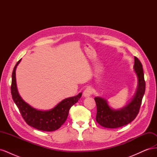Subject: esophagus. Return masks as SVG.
<instances>
[{"label":"esophagus","instance_id":"esophagus-1","mask_svg":"<svg viewBox=\"0 0 157 157\" xmlns=\"http://www.w3.org/2000/svg\"><path fill=\"white\" fill-rule=\"evenodd\" d=\"M93 89L92 87L90 86H88L87 87L86 89L84 90V91L83 92V95L84 97H88V96H90L91 95L93 94Z\"/></svg>","mask_w":157,"mask_h":157}]
</instances>
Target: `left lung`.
I'll return each instance as SVG.
<instances>
[{
  "mask_svg": "<svg viewBox=\"0 0 157 157\" xmlns=\"http://www.w3.org/2000/svg\"><path fill=\"white\" fill-rule=\"evenodd\" d=\"M134 70L138 78V87L134 98L128 105L119 110H114L108 105L105 99L96 97L97 106L96 120L99 124L107 128H117L129 124L139 113L142 99L145 91V81L142 64L134 57Z\"/></svg>",
  "mask_w": 157,
  "mask_h": 157,
  "instance_id": "obj_1",
  "label": "left lung"
}]
</instances>
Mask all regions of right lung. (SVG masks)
I'll return each instance as SVG.
<instances>
[{"label":"right lung","mask_w":157,"mask_h":157,"mask_svg":"<svg viewBox=\"0 0 157 157\" xmlns=\"http://www.w3.org/2000/svg\"><path fill=\"white\" fill-rule=\"evenodd\" d=\"M21 59L17 61L12 72L11 94L13 100L20 110L23 118L28 125L37 130L52 132L59 129L67 119L70 108L79 100L82 93H80L76 96L63 99L50 111L36 110L23 101L17 92L16 69Z\"/></svg>","instance_id":"1"}]
</instances>
